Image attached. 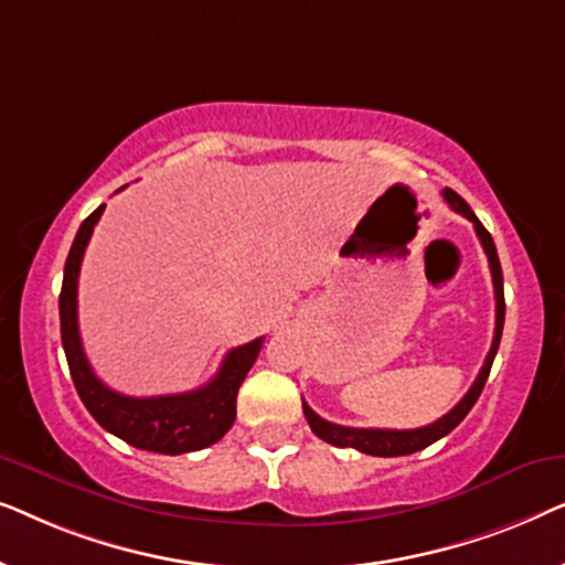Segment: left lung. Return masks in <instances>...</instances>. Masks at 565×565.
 <instances>
[{
  "mask_svg": "<svg viewBox=\"0 0 565 565\" xmlns=\"http://www.w3.org/2000/svg\"><path fill=\"white\" fill-rule=\"evenodd\" d=\"M443 198L447 200V205L452 207L455 213H460L462 218H468L473 223L478 238H481L483 244V252L486 257H489V267H491V277H493V296H497V329H493V342H491V350L486 354V362L481 367V373H478L476 383L470 385V391L466 396L460 398V404L452 408V412H447L443 419L427 424V427H419V429H358V427H342V424H331L327 419H321L319 414L313 412L311 406L303 401V414L308 424H311L313 435L321 437L323 443L329 445H337V447H354V450L365 452V455H377V458H398V455H412L416 450H424V447H429L431 443H437V439H443L445 435H450V431L458 427V424L466 419L470 408L481 396L486 381H489V373H491V365H493V358H497V350H499V342H501V329H504V277H501V265H499V254H497V244H493V238L489 231L483 228V223L476 218V213L470 211V205L462 200L458 192L455 190H445Z\"/></svg>",
  "mask_w": 565,
  "mask_h": 565,
  "instance_id": "obj_1",
  "label": "left lung"
}]
</instances>
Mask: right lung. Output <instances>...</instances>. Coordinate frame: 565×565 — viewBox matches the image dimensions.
<instances>
[{
    "mask_svg": "<svg viewBox=\"0 0 565 565\" xmlns=\"http://www.w3.org/2000/svg\"><path fill=\"white\" fill-rule=\"evenodd\" d=\"M103 211L105 205H99L76 231L72 252L66 257L64 285H61L58 296L61 342H64L76 393H79L82 404L95 416L99 427L126 439L138 450L182 455L211 447L226 435L236 419V393L242 388L254 360H257L265 337L231 350L218 373L203 388L151 398L122 396V393L107 388L95 375V370L89 367L79 337V319H76V285H79L82 257Z\"/></svg>",
    "mask_w": 565,
    "mask_h": 565,
    "instance_id": "1",
    "label": "right lung"
}]
</instances>
